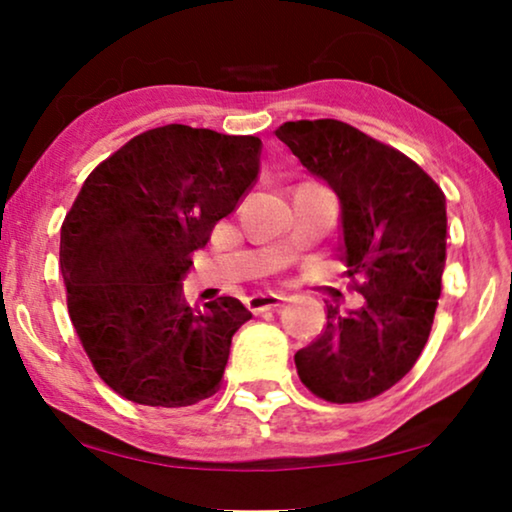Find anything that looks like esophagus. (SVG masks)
Instances as JSON below:
<instances>
[{"instance_id":"34e87169","label":"esophagus","mask_w":512,"mask_h":512,"mask_svg":"<svg viewBox=\"0 0 512 512\" xmlns=\"http://www.w3.org/2000/svg\"><path fill=\"white\" fill-rule=\"evenodd\" d=\"M286 296L282 293H256V296L249 298V307L254 312H265V310H277L282 307Z\"/></svg>"}]
</instances>
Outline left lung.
I'll list each match as a JSON object with an SVG mask.
<instances>
[{"label": "left lung", "instance_id": "left-lung-1", "mask_svg": "<svg viewBox=\"0 0 512 512\" xmlns=\"http://www.w3.org/2000/svg\"><path fill=\"white\" fill-rule=\"evenodd\" d=\"M275 135L338 195L342 258L366 298L361 310L328 305L324 331L296 352L298 375L324 401H368L410 373L429 340L443 291L445 195L408 156L342 121H289Z\"/></svg>", "mask_w": 512, "mask_h": 512}]
</instances>
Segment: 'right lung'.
I'll use <instances>...</instances> for the list:
<instances>
[{
  "label": "right lung",
  "instance_id": "right-lung-1",
  "mask_svg": "<svg viewBox=\"0 0 512 512\" xmlns=\"http://www.w3.org/2000/svg\"><path fill=\"white\" fill-rule=\"evenodd\" d=\"M261 172V139L163 125L97 165L60 230L69 319L97 375L151 408L212 396L251 312L188 303L181 279Z\"/></svg>",
  "mask_w": 512,
  "mask_h": 512
}]
</instances>
